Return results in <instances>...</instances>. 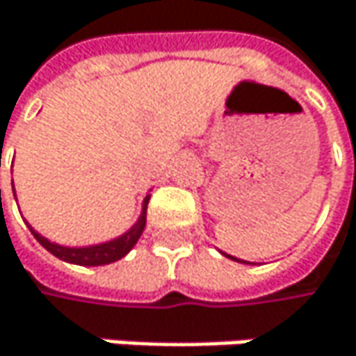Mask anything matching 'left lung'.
Returning a JSON list of instances; mask_svg holds the SVG:
<instances>
[{
	"label": "left lung",
	"instance_id": "left-lung-1",
	"mask_svg": "<svg viewBox=\"0 0 356 356\" xmlns=\"http://www.w3.org/2000/svg\"><path fill=\"white\" fill-rule=\"evenodd\" d=\"M227 257H231V259H235L233 255H227ZM237 261H241V259H237ZM243 264H248V261H243Z\"/></svg>",
	"mask_w": 356,
	"mask_h": 356
}]
</instances>
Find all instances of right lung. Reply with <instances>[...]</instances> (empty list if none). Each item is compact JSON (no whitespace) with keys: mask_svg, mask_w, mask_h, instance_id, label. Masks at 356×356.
<instances>
[{"mask_svg":"<svg viewBox=\"0 0 356 356\" xmlns=\"http://www.w3.org/2000/svg\"><path fill=\"white\" fill-rule=\"evenodd\" d=\"M148 200H150V195H146V200H144V210H142L140 220L125 235H121V237H117V239H113L108 243H101V245H90V248H63V245L51 243L44 237H40L33 227H29V229H31V233L35 235V239L42 248L47 249V251H51L55 257H59L63 261L78 264V266H105V264L121 259L129 249L138 243V239H140V235H142V231L146 227Z\"/></svg>","mask_w":356,"mask_h":356,"instance_id":"1","label":"right lung"}]
</instances>
